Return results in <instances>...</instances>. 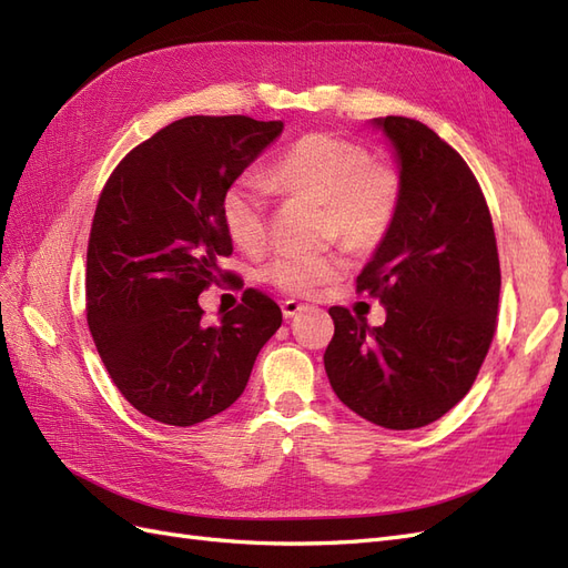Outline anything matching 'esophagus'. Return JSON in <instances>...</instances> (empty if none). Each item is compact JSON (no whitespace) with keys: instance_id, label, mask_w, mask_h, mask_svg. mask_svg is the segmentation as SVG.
<instances>
[{"instance_id":"34e87169","label":"esophagus","mask_w":568,"mask_h":568,"mask_svg":"<svg viewBox=\"0 0 568 568\" xmlns=\"http://www.w3.org/2000/svg\"><path fill=\"white\" fill-rule=\"evenodd\" d=\"M302 310H307V304H304V302H297V300H285L283 302V316L285 318L297 316Z\"/></svg>"}]
</instances>
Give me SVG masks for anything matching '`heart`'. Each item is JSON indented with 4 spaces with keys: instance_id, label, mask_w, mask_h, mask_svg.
I'll use <instances>...</instances> for the list:
<instances>
[{
    "instance_id": "heart-1",
    "label": "heart",
    "mask_w": 568,
    "mask_h": 568,
    "mask_svg": "<svg viewBox=\"0 0 568 568\" xmlns=\"http://www.w3.org/2000/svg\"><path fill=\"white\" fill-rule=\"evenodd\" d=\"M266 184L283 196H310L324 203L328 235H341L357 250L379 244L394 225L400 180L388 165L374 163L359 143L333 134H307L290 143L266 170ZM268 196L254 178H242L223 196V221L242 250L266 242ZM347 258L341 252L281 254L266 266V281L293 295L341 278Z\"/></svg>"
}]
</instances>
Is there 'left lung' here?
I'll use <instances>...</instances> for the list:
<instances>
[{
  "mask_svg": "<svg viewBox=\"0 0 568 568\" xmlns=\"http://www.w3.org/2000/svg\"><path fill=\"white\" fill-rule=\"evenodd\" d=\"M394 145L400 203L357 275L382 326L331 307L324 367L336 396L369 423L417 429L468 394L497 328L501 271L491 215L465 160L423 122L376 118Z\"/></svg>",
  "mask_w": 568,
  "mask_h": 568,
  "instance_id": "left-lung-1",
  "label": "left lung"
}]
</instances>
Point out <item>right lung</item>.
<instances>
[{
	"mask_svg": "<svg viewBox=\"0 0 568 568\" xmlns=\"http://www.w3.org/2000/svg\"><path fill=\"white\" fill-rule=\"evenodd\" d=\"M283 132L244 114L184 118L114 168L98 199L85 312L105 369L145 417L192 427L235 403L283 314L258 290L203 326L199 295L232 281L223 221L227 186Z\"/></svg>",
	"mask_w": 568,
	"mask_h": 568,
	"instance_id": "1",
	"label": "right lung"
}]
</instances>
